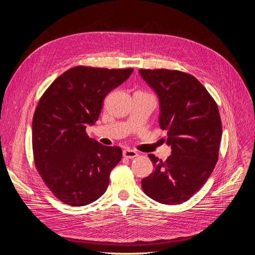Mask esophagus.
<instances>
[{"mask_svg":"<svg viewBox=\"0 0 255 255\" xmlns=\"http://www.w3.org/2000/svg\"><path fill=\"white\" fill-rule=\"evenodd\" d=\"M123 156H125L126 158H134V157L138 156V153L134 150L126 149V150H123Z\"/></svg>","mask_w":255,"mask_h":255,"instance_id":"34e87169","label":"esophagus"}]
</instances>
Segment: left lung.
Returning <instances> with one entry per match:
<instances>
[{
  "label": "left lung",
  "instance_id": "1",
  "mask_svg": "<svg viewBox=\"0 0 255 255\" xmlns=\"http://www.w3.org/2000/svg\"><path fill=\"white\" fill-rule=\"evenodd\" d=\"M139 73L158 96L159 127L167 129L172 149L164 161L149 154L155 170L142 179L141 187L159 203L181 204L203 186L218 160V105L191 74L168 69H139Z\"/></svg>",
  "mask_w": 255,
  "mask_h": 255
}]
</instances>
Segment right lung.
Returning a JSON list of instances; mask_svg holds the SVG:
<instances>
[{
  "instance_id": "1",
  "label": "right lung",
  "mask_w": 255,
  "mask_h": 255,
  "mask_svg": "<svg viewBox=\"0 0 255 255\" xmlns=\"http://www.w3.org/2000/svg\"><path fill=\"white\" fill-rule=\"evenodd\" d=\"M132 72L76 66L59 75L38 102L32 126L35 166L63 203L84 206L106 191L122 150L89 138L86 127L98 120L107 94Z\"/></svg>"
}]
</instances>
